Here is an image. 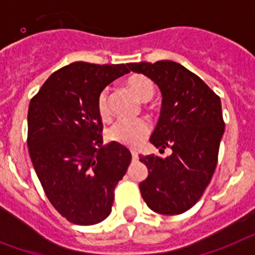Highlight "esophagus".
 <instances>
[{"label": "esophagus", "mask_w": 255, "mask_h": 255, "mask_svg": "<svg viewBox=\"0 0 255 255\" xmlns=\"http://www.w3.org/2000/svg\"><path fill=\"white\" fill-rule=\"evenodd\" d=\"M130 154H132V159H133V160H137V158H138V154H137L134 150H132V151H130Z\"/></svg>", "instance_id": "esophagus-1"}]
</instances>
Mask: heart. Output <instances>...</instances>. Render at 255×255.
Listing matches in <instances>:
<instances>
[{
	"mask_svg": "<svg viewBox=\"0 0 255 255\" xmlns=\"http://www.w3.org/2000/svg\"><path fill=\"white\" fill-rule=\"evenodd\" d=\"M128 90L141 101H149L155 92L154 82L143 74H132L126 82ZM97 113L103 121L112 118L109 90L104 88L96 100ZM150 133V125L145 119H121L108 130V137L113 142L136 147L146 140Z\"/></svg>",
	"mask_w": 255,
	"mask_h": 255,
	"instance_id": "heart-1",
	"label": "heart"
}]
</instances>
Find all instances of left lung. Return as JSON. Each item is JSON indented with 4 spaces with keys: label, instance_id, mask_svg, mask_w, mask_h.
I'll list each match as a JSON object with an SVG mask.
<instances>
[{
    "label": "left lung",
    "instance_id": "8db88e82",
    "mask_svg": "<svg viewBox=\"0 0 255 255\" xmlns=\"http://www.w3.org/2000/svg\"><path fill=\"white\" fill-rule=\"evenodd\" d=\"M128 68L160 88V118L150 142L160 152L172 149L167 158L140 155L149 169L138 186L141 196L156 213H185L203 196L216 170L225 132L221 99L203 79L174 61L130 63Z\"/></svg>",
    "mask_w": 255,
    "mask_h": 255
}]
</instances>
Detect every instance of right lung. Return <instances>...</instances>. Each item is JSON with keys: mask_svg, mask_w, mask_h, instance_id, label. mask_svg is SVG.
I'll use <instances>...</instances> for the list:
<instances>
[{"mask_svg": "<svg viewBox=\"0 0 255 255\" xmlns=\"http://www.w3.org/2000/svg\"><path fill=\"white\" fill-rule=\"evenodd\" d=\"M129 73L125 64L75 61L48 77L28 109V151L52 207L74 225H95L112 213L114 191L132 155L121 143L103 146L97 96Z\"/></svg>", "mask_w": 255, "mask_h": 255, "instance_id": "obj_1", "label": "right lung"}]
</instances>
